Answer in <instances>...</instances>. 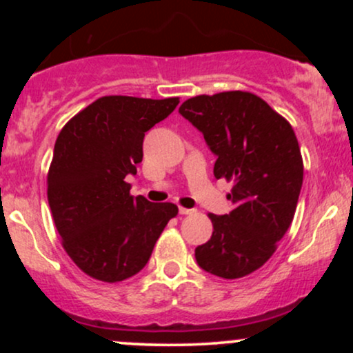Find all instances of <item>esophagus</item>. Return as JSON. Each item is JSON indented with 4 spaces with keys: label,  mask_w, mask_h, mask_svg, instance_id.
<instances>
[{
    "label": "esophagus",
    "mask_w": 353,
    "mask_h": 353,
    "mask_svg": "<svg viewBox=\"0 0 353 353\" xmlns=\"http://www.w3.org/2000/svg\"><path fill=\"white\" fill-rule=\"evenodd\" d=\"M196 212L194 209H188V208H179V214L181 216H192V214Z\"/></svg>",
    "instance_id": "obj_1"
}]
</instances>
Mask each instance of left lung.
Instances as JSON below:
<instances>
[{
  "instance_id": "1",
  "label": "left lung",
  "mask_w": 353,
  "mask_h": 353,
  "mask_svg": "<svg viewBox=\"0 0 353 353\" xmlns=\"http://www.w3.org/2000/svg\"><path fill=\"white\" fill-rule=\"evenodd\" d=\"M179 112L217 156L216 179L234 182V209L209 214L212 237L196 247L197 264L222 279L245 277L272 257L292 224L303 179L297 137L285 117L247 91L196 96Z\"/></svg>"
}]
</instances>
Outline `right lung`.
Returning a JSON list of instances; mask_svg holds the SVG:
<instances>
[{
  "instance_id": "add662e5",
  "label": "right lung",
  "mask_w": 353,
  "mask_h": 353,
  "mask_svg": "<svg viewBox=\"0 0 353 353\" xmlns=\"http://www.w3.org/2000/svg\"><path fill=\"white\" fill-rule=\"evenodd\" d=\"M179 98L103 96L68 121L54 144L48 202L64 250L89 277L121 282L144 269L177 216L171 202L129 194L125 176L143 161L144 134Z\"/></svg>"
}]
</instances>
